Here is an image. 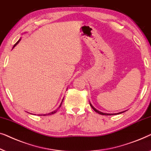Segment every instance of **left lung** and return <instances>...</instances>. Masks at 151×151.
Segmentation results:
<instances>
[{
    "mask_svg": "<svg viewBox=\"0 0 151 151\" xmlns=\"http://www.w3.org/2000/svg\"><path fill=\"white\" fill-rule=\"evenodd\" d=\"M90 106L91 107H92V108L96 112V113H98V114H101V115H105V116H110V115H114V114H105V113H103V112H101V111H98L97 109H95V108L93 107V106L92 105V104H91L90 103ZM123 112H124V111H122V112H120V113H118V114H121V113H123Z\"/></svg>",
    "mask_w": 151,
    "mask_h": 151,
    "instance_id": "obj_1",
    "label": "left lung"
}]
</instances>
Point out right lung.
<instances>
[{"mask_svg": "<svg viewBox=\"0 0 151 151\" xmlns=\"http://www.w3.org/2000/svg\"><path fill=\"white\" fill-rule=\"evenodd\" d=\"M20 40H21V38H20V40H18V42H16V44H14V47H13V48H14V47H15V46H16V45H17V44H18V43H19V42H20ZM63 99L62 100V101H61V104H60V105H59V107H58V108H57V109H56V110H55V111H52V112H50V113H49V114H43V116H46V115H52V114H55V113H56V112L57 111V110H58L59 109V108H60V107H61V104H62V102H63ZM40 116H42V115H40Z\"/></svg>", "mask_w": 151, "mask_h": 151, "instance_id": "1", "label": "right lung"}]
</instances>
